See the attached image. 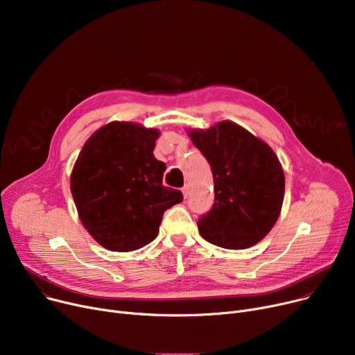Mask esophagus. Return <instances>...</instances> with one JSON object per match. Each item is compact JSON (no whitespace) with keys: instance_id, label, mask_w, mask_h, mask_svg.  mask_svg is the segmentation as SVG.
<instances>
[{"instance_id":"obj_1","label":"esophagus","mask_w":355,"mask_h":355,"mask_svg":"<svg viewBox=\"0 0 355 355\" xmlns=\"http://www.w3.org/2000/svg\"><path fill=\"white\" fill-rule=\"evenodd\" d=\"M182 194H184V198H187L190 196V185H184L182 187Z\"/></svg>"}]
</instances>
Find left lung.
<instances>
[{"label":"left lung","instance_id":"obj_1","mask_svg":"<svg viewBox=\"0 0 355 355\" xmlns=\"http://www.w3.org/2000/svg\"><path fill=\"white\" fill-rule=\"evenodd\" d=\"M189 135L214 180L213 207L197 221L201 237L234 250L256 245L275 226L284 202L285 175L273 149L229 121Z\"/></svg>","mask_w":355,"mask_h":355}]
</instances>
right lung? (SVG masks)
Wrapping results in <instances>:
<instances>
[{
  "mask_svg": "<svg viewBox=\"0 0 355 355\" xmlns=\"http://www.w3.org/2000/svg\"><path fill=\"white\" fill-rule=\"evenodd\" d=\"M159 130L110 122L93 134L70 175V190L85 229L114 252L151 243L164 211L182 201L180 190L164 187L166 166L154 157Z\"/></svg>",
  "mask_w": 355,
  "mask_h": 355,
  "instance_id": "1",
  "label": "right lung"
}]
</instances>
